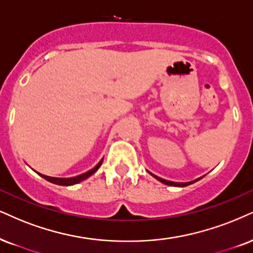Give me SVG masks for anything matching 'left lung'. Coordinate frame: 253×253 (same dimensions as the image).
Segmentation results:
<instances>
[{"mask_svg":"<svg viewBox=\"0 0 253 253\" xmlns=\"http://www.w3.org/2000/svg\"><path fill=\"white\" fill-rule=\"evenodd\" d=\"M149 173L151 174L152 177H155L156 179L157 180H160L161 183H163V184H167V185H171V186H180V188H182V186H186V185H190V184H192V183H195V182H197V180H199L202 178V177H199V178H197V179H195V180H191V182H185V183H178V182H171V180H167V179H163V178H161V177H158V176H156V174H154V173H151L150 171H148Z\"/></svg>","mask_w":253,"mask_h":253,"instance_id":"left-lung-1","label":"left lung"}]
</instances>
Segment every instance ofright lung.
Instances as JSON below:
<instances>
[{
  "label": "right lung",
  "mask_w": 253,
  "mask_h": 253,
  "mask_svg": "<svg viewBox=\"0 0 253 253\" xmlns=\"http://www.w3.org/2000/svg\"><path fill=\"white\" fill-rule=\"evenodd\" d=\"M102 162H103V158L98 162L97 165H95V167L92 168V169H90L89 171H86V172H84V173H81V174H79V176L70 177V178H58V177L45 176V174H42V173H40V172H37V173H39L41 177H43V178L46 179V180H48V182H50V183L57 184V185L70 186V185H74V184H77V183L82 182V180H85L86 178H89L90 176H92V174L95 173L96 171L99 169V167H101V165H102Z\"/></svg>",
  "instance_id": "right-lung-1"
}]
</instances>
